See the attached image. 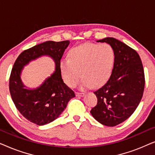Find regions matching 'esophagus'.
<instances>
[{
  "label": "esophagus",
  "mask_w": 155,
  "mask_h": 155,
  "mask_svg": "<svg viewBox=\"0 0 155 155\" xmlns=\"http://www.w3.org/2000/svg\"><path fill=\"white\" fill-rule=\"evenodd\" d=\"M85 95L84 93H82V92H76V96H78V97H83Z\"/></svg>",
  "instance_id": "1"
}]
</instances>
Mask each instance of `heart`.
<instances>
[{"instance_id":"heart-1","label":"heart","mask_w":155,"mask_h":155,"mask_svg":"<svg viewBox=\"0 0 155 155\" xmlns=\"http://www.w3.org/2000/svg\"><path fill=\"white\" fill-rule=\"evenodd\" d=\"M114 61L115 53L110 44H82L72 48L68 59L61 62V76L65 84L71 87L78 84L81 75L83 77L82 89L90 87L92 84L100 87L111 76Z\"/></svg>"}]
</instances>
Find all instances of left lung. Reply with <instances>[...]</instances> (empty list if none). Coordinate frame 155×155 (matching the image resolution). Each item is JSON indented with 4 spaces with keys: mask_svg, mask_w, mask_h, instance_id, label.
<instances>
[{
    "mask_svg": "<svg viewBox=\"0 0 155 155\" xmlns=\"http://www.w3.org/2000/svg\"><path fill=\"white\" fill-rule=\"evenodd\" d=\"M97 41L113 47L115 61L109 80L94 92L97 104L90 113L100 124L113 127L128 119L139 105L145 89V73L140 56L130 46L113 37Z\"/></svg>",
    "mask_w": 155,
    "mask_h": 155,
    "instance_id": "left-lung-1",
    "label": "left lung"
}]
</instances>
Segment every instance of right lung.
Segmentation results:
<instances>
[{"instance_id": "right-lung-1", "label": "right lung", "mask_w": 155, "mask_h": 155, "mask_svg": "<svg viewBox=\"0 0 155 155\" xmlns=\"http://www.w3.org/2000/svg\"><path fill=\"white\" fill-rule=\"evenodd\" d=\"M69 41H48L25 50L19 55L12 68L9 89L12 99L20 113L31 123L38 125L49 124L64 111L75 93L64 83L61 77L60 63ZM42 55L54 59L56 69L51 77L36 89H27L20 75L25 65Z\"/></svg>"}]
</instances>
